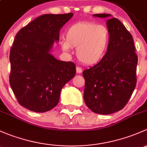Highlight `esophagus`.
Wrapping results in <instances>:
<instances>
[{
    "label": "esophagus",
    "instance_id": "1",
    "mask_svg": "<svg viewBox=\"0 0 147 147\" xmlns=\"http://www.w3.org/2000/svg\"><path fill=\"white\" fill-rule=\"evenodd\" d=\"M76 73L77 74H81L82 72V68L80 67V66H76Z\"/></svg>",
    "mask_w": 147,
    "mask_h": 147
}]
</instances>
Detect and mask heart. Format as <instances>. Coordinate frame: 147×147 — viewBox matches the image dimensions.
<instances>
[{"label":"heart","mask_w":147,"mask_h":147,"mask_svg":"<svg viewBox=\"0 0 147 147\" xmlns=\"http://www.w3.org/2000/svg\"><path fill=\"white\" fill-rule=\"evenodd\" d=\"M110 32L105 25L93 22L81 21L69 27L66 39L61 45L63 50L69 51L76 48V54L80 61L92 65L104 59L108 50Z\"/></svg>","instance_id":"obj_1"}]
</instances>
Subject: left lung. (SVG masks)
Instances as JSON below:
<instances>
[{
  "label": "left lung",
  "instance_id": "obj_1",
  "mask_svg": "<svg viewBox=\"0 0 147 147\" xmlns=\"http://www.w3.org/2000/svg\"><path fill=\"white\" fill-rule=\"evenodd\" d=\"M107 18L110 14H95ZM110 32L108 50L102 60L83 71L84 98L93 113L109 115L122 110L137 84V55L134 40L123 24L115 18L107 20Z\"/></svg>",
  "mask_w": 147,
  "mask_h": 147
}]
</instances>
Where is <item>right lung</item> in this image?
I'll use <instances>...</instances> for the list:
<instances>
[{"label":"right lung","mask_w":147,"mask_h":147,"mask_svg":"<svg viewBox=\"0 0 147 147\" xmlns=\"http://www.w3.org/2000/svg\"><path fill=\"white\" fill-rule=\"evenodd\" d=\"M73 15H43L16 34L10 51L9 82L20 105L31 111L54 108L63 86L75 76V63L59 61L49 54L54 41L59 40L61 28Z\"/></svg>","instance_id":"right-lung-1"}]
</instances>
